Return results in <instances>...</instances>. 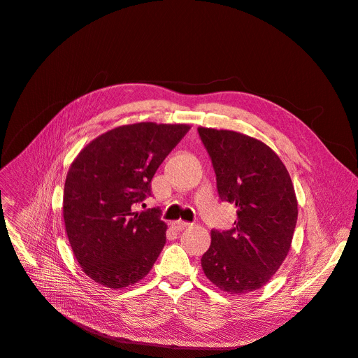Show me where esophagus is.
Here are the masks:
<instances>
[{
  "mask_svg": "<svg viewBox=\"0 0 358 358\" xmlns=\"http://www.w3.org/2000/svg\"><path fill=\"white\" fill-rule=\"evenodd\" d=\"M189 226L191 224L186 223V221H183V220H176V221H173V223H172V229H175L176 231H180V230L189 227Z\"/></svg>",
  "mask_w": 358,
  "mask_h": 358,
  "instance_id": "obj_1",
  "label": "esophagus"
}]
</instances>
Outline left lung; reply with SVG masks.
<instances>
[{
    "label": "left lung",
    "mask_w": 358,
    "mask_h": 358,
    "mask_svg": "<svg viewBox=\"0 0 358 358\" xmlns=\"http://www.w3.org/2000/svg\"><path fill=\"white\" fill-rule=\"evenodd\" d=\"M213 162L221 201L236 206L230 230L211 231L201 266L229 294L259 290L275 274L292 248L297 198L288 170L262 141L229 131L198 128Z\"/></svg>",
    "instance_id": "left-lung-1"
}]
</instances>
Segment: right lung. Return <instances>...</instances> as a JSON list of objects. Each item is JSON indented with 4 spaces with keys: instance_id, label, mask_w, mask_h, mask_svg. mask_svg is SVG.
<instances>
[{
    "instance_id": "add662e5",
    "label": "right lung",
    "mask_w": 358,
    "mask_h": 358,
    "mask_svg": "<svg viewBox=\"0 0 358 358\" xmlns=\"http://www.w3.org/2000/svg\"><path fill=\"white\" fill-rule=\"evenodd\" d=\"M186 124L140 122L99 135L71 163L62 214L77 262L97 284L124 288L143 280L166 243L160 210L135 211L151 179L189 131Z\"/></svg>"
}]
</instances>
